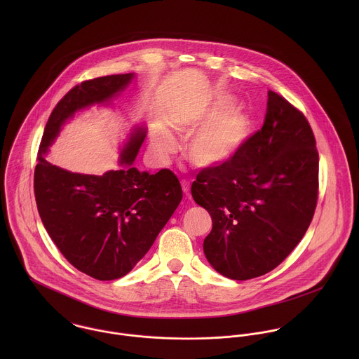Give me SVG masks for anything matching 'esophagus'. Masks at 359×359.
I'll return each instance as SVG.
<instances>
[{
    "mask_svg": "<svg viewBox=\"0 0 359 359\" xmlns=\"http://www.w3.org/2000/svg\"><path fill=\"white\" fill-rule=\"evenodd\" d=\"M181 185H182V189H184V192L188 195V194H189V188H191V187H189V182L184 180V181L181 182Z\"/></svg>",
    "mask_w": 359,
    "mask_h": 359,
    "instance_id": "obj_1",
    "label": "esophagus"
}]
</instances>
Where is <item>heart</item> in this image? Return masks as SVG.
I'll use <instances>...</instances> for the list:
<instances>
[{
  "instance_id": "b5f03b06",
  "label": "heart",
  "mask_w": 359,
  "mask_h": 359,
  "mask_svg": "<svg viewBox=\"0 0 359 359\" xmlns=\"http://www.w3.org/2000/svg\"><path fill=\"white\" fill-rule=\"evenodd\" d=\"M232 106L231 97H217L178 128L181 134H191L201 127L194 130L185 145V156L192 164L217 167L229 161L241 151L250 133V118L242 109H231ZM172 149V137L165 133L161 134L156 142V152L164 154Z\"/></svg>"
}]
</instances>
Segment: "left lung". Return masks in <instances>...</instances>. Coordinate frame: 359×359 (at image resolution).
I'll use <instances>...</instances> for the list:
<instances>
[{
	"label": "left lung",
	"mask_w": 359,
	"mask_h": 359,
	"mask_svg": "<svg viewBox=\"0 0 359 359\" xmlns=\"http://www.w3.org/2000/svg\"><path fill=\"white\" fill-rule=\"evenodd\" d=\"M303 111L268 91L262 127L229 161L196 174L194 201L211 215L205 258L246 280L276 268L307 232L318 202L319 154Z\"/></svg>",
	"instance_id": "obj_1"
}]
</instances>
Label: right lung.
Instances as JSON below:
<instances>
[{"label": "right lung", "instance_id": "obj_1", "mask_svg": "<svg viewBox=\"0 0 359 359\" xmlns=\"http://www.w3.org/2000/svg\"><path fill=\"white\" fill-rule=\"evenodd\" d=\"M133 77L103 76L74 86L52 110L34 168L36 203L48 235L74 268L98 280L124 276L148 253L182 199L181 184L167 168L149 174L131 165L144 130L133 134L121 154L126 168L101 177L59 168L44 154L77 110L109 101Z\"/></svg>", "mask_w": 359, "mask_h": 359}]
</instances>
